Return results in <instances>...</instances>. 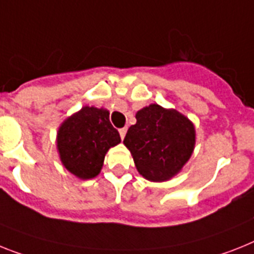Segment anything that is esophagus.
<instances>
[{"instance_id":"obj_1","label":"esophagus","mask_w":254,"mask_h":254,"mask_svg":"<svg viewBox=\"0 0 254 254\" xmlns=\"http://www.w3.org/2000/svg\"><path fill=\"white\" fill-rule=\"evenodd\" d=\"M127 127H121L120 130H119V133H120L121 139H124V138H125V134H127Z\"/></svg>"}]
</instances>
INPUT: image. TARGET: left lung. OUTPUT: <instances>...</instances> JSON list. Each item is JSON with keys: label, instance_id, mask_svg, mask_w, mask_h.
Masks as SVG:
<instances>
[{"label": "left lung", "instance_id": "left-lung-1", "mask_svg": "<svg viewBox=\"0 0 254 254\" xmlns=\"http://www.w3.org/2000/svg\"><path fill=\"white\" fill-rule=\"evenodd\" d=\"M124 144L130 151L138 173L151 182H167L180 173L193 152L195 125L174 108L156 103L135 114Z\"/></svg>", "mask_w": 254, "mask_h": 254}]
</instances>
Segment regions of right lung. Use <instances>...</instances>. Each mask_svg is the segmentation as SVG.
I'll return each mask as SVG.
<instances>
[{"instance_id": "obj_1", "label": "right lung", "mask_w": 254, "mask_h": 254, "mask_svg": "<svg viewBox=\"0 0 254 254\" xmlns=\"http://www.w3.org/2000/svg\"><path fill=\"white\" fill-rule=\"evenodd\" d=\"M120 142V134L110 123V111L94 106H84L68 116L57 133L62 165L84 181L101 173L106 153Z\"/></svg>"}]
</instances>
